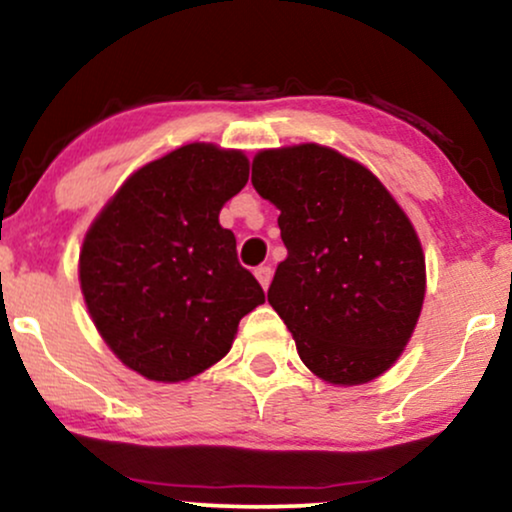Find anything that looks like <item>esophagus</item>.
Here are the masks:
<instances>
[{
    "label": "esophagus",
    "instance_id": "esophagus-1",
    "mask_svg": "<svg viewBox=\"0 0 512 512\" xmlns=\"http://www.w3.org/2000/svg\"><path fill=\"white\" fill-rule=\"evenodd\" d=\"M254 273H256V280L261 282V287L268 289L270 280H273V268H270V266H258Z\"/></svg>",
    "mask_w": 512,
    "mask_h": 512
}]
</instances>
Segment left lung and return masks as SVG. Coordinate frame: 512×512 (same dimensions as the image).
<instances>
[{
    "label": "left lung",
    "mask_w": 512,
    "mask_h": 512,
    "mask_svg": "<svg viewBox=\"0 0 512 512\" xmlns=\"http://www.w3.org/2000/svg\"><path fill=\"white\" fill-rule=\"evenodd\" d=\"M251 185L280 208L287 258L268 301L306 368L365 384L406 349L425 299L413 225L368 168L320 144L258 151Z\"/></svg>",
    "instance_id": "obj_1"
}]
</instances>
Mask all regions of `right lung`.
Segmentation results:
<instances>
[{"instance_id": "add662e5", "label": "right lung", "mask_w": 512, "mask_h": 512, "mask_svg": "<svg viewBox=\"0 0 512 512\" xmlns=\"http://www.w3.org/2000/svg\"><path fill=\"white\" fill-rule=\"evenodd\" d=\"M246 180L242 151L185 144L132 173L87 230V311L109 349L147 380L182 382L211 368L239 320L266 301L218 223Z\"/></svg>"}]
</instances>
